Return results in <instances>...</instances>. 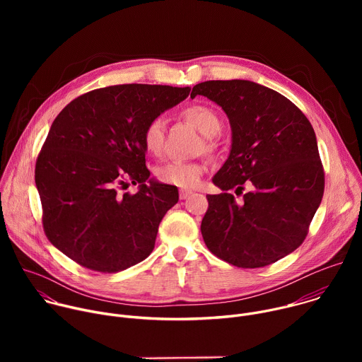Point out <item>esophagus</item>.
Instances as JSON below:
<instances>
[{
    "label": "esophagus",
    "mask_w": 362,
    "mask_h": 362,
    "mask_svg": "<svg viewBox=\"0 0 362 362\" xmlns=\"http://www.w3.org/2000/svg\"><path fill=\"white\" fill-rule=\"evenodd\" d=\"M192 193H193L192 190H187V189H182V190L179 192V196H180V199H187V197H189Z\"/></svg>",
    "instance_id": "obj_1"
}]
</instances>
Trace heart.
Here are the masks:
<instances>
[{
	"instance_id": "obj_1",
	"label": "heart",
	"mask_w": 362,
	"mask_h": 362,
	"mask_svg": "<svg viewBox=\"0 0 362 362\" xmlns=\"http://www.w3.org/2000/svg\"><path fill=\"white\" fill-rule=\"evenodd\" d=\"M180 116L208 137L218 134L222 127V120L218 112L206 105H199V103L185 107ZM141 141L144 148L151 154H159L162 151L165 143V122L162 117H154L146 124L141 133ZM203 148L211 153L214 151V144L209 140H203ZM204 169V165L200 162L172 160L154 169V176L162 183L179 187H193L199 183Z\"/></svg>"
}]
</instances>
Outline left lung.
<instances>
[{
  "instance_id": "8db88e82",
  "label": "left lung",
  "mask_w": 362,
  "mask_h": 362,
  "mask_svg": "<svg viewBox=\"0 0 362 362\" xmlns=\"http://www.w3.org/2000/svg\"><path fill=\"white\" fill-rule=\"evenodd\" d=\"M197 94L218 103L232 127L229 159L214 177L222 193L206 196L203 240L233 267L271 265L302 245L322 200L315 132L291 100L253 81H204L190 97Z\"/></svg>"
}]
</instances>
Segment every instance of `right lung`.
Segmentation results:
<instances>
[{
	"instance_id": "obj_1",
	"label": "right lung",
	"mask_w": 362,
	"mask_h": 362,
	"mask_svg": "<svg viewBox=\"0 0 362 362\" xmlns=\"http://www.w3.org/2000/svg\"><path fill=\"white\" fill-rule=\"evenodd\" d=\"M189 87L120 84L91 90L60 112L35 162L48 240L87 269L115 274L151 253L176 186L146 180V124ZM139 182L137 194L123 192Z\"/></svg>"
}]
</instances>
